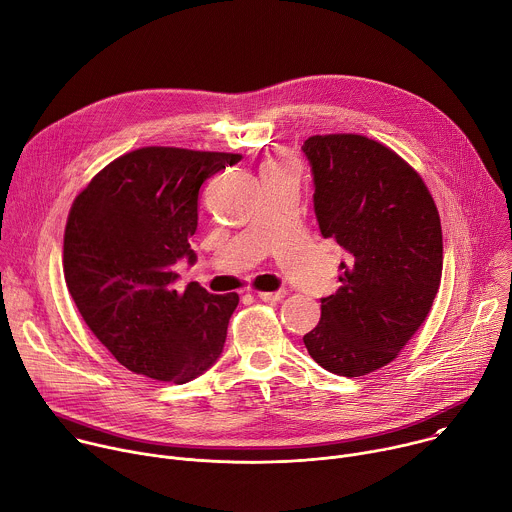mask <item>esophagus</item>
<instances>
[{
    "instance_id": "esophagus-1",
    "label": "esophagus",
    "mask_w": 512,
    "mask_h": 512,
    "mask_svg": "<svg viewBox=\"0 0 512 512\" xmlns=\"http://www.w3.org/2000/svg\"><path fill=\"white\" fill-rule=\"evenodd\" d=\"M257 296L263 302H279V300H283L287 296V291L285 289H279V291H259Z\"/></svg>"
}]
</instances>
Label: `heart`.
Segmentation results:
<instances>
[{
	"label": "heart",
	"mask_w": 512,
	"mask_h": 512,
	"mask_svg": "<svg viewBox=\"0 0 512 512\" xmlns=\"http://www.w3.org/2000/svg\"><path fill=\"white\" fill-rule=\"evenodd\" d=\"M281 164H283V162H277V160H273V162H267L265 166H281Z\"/></svg>",
	"instance_id": "b5f03b06"
}]
</instances>
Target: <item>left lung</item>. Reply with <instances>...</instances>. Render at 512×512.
<instances>
[{"label": "left lung", "instance_id": "left-lung-1", "mask_svg": "<svg viewBox=\"0 0 512 512\" xmlns=\"http://www.w3.org/2000/svg\"><path fill=\"white\" fill-rule=\"evenodd\" d=\"M302 150L320 233L348 253L304 344L322 369L362 377L395 360L431 310L444 265L440 214L421 176L381 141L312 135Z\"/></svg>", "mask_w": 512, "mask_h": 512}]
</instances>
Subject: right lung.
Returning a JSON list of instances; mask_svg holds the SVG:
<instances>
[{"mask_svg": "<svg viewBox=\"0 0 512 512\" xmlns=\"http://www.w3.org/2000/svg\"><path fill=\"white\" fill-rule=\"evenodd\" d=\"M241 154L150 145L107 164L75 198L64 229V279L99 342L137 375L184 385L221 356L237 294L174 289L194 261L198 190Z\"/></svg>", "mask_w": 512, "mask_h": 512, "instance_id": "right-lung-1", "label": "right lung"}]
</instances>
